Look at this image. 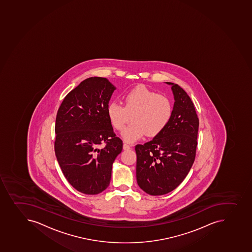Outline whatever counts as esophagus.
I'll use <instances>...</instances> for the list:
<instances>
[{
  "mask_svg": "<svg viewBox=\"0 0 252 252\" xmlns=\"http://www.w3.org/2000/svg\"><path fill=\"white\" fill-rule=\"evenodd\" d=\"M130 148H131V147L129 146V145H128L127 144H123V149H124V150H128V149H130Z\"/></svg>",
  "mask_w": 252,
  "mask_h": 252,
  "instance_id": "34e87169",
  "label": "esophagus"
}]
</instances>
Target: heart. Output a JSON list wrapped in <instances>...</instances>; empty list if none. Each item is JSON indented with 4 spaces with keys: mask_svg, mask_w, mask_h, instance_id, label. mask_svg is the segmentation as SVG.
<instances>
[{
    "mask_svg": "<svg viewBox=\"0 0 252 252\" xmlns=\"http://www.w3.org/2000/svg\"><path fill=\"white\" fill-rule=\"evenodd\" d=\"M172 114V102L167 96L144 87H135L126 93L123 105L113 101L107 107L108 120L118 130L125 127L131 116L132 123L122 132L127 143H134L144 134L158 135L170 123Z\"/></svg>",
    "mask_w": 252,
    "mask_h": 252,
    "instance_id": "obj_1",
    "label": "heart"
}]
</instances>
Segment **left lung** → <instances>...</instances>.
<instances>
[{"mask_svg": "<svg viewBox=\"0 0 252 252\" xmlns=\"http://www.w3.org/2000/svg\"><path fill=\"white\" fill-rule=\"evenodd\" d=\"M171 86L175 103L170 123L151 141L137 144L136 180L148 194H166L176 189L194 162L199 120L194 105L179 85Z\"/></svg>", "mask_w": 252, "mask_h": 252, "instance_id": "obj_1", "label": "left lung"}]
</instances>
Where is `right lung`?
Here are the masks:
<instances>
[{"label": "right lung", "instance_id": "right-lung-1", "mask_svg": "<svg viewBox=\"0 0 252 252\" xmlns=\"http://www.w3.org/2000/svg\"><path fill=\"white\" fill-rule=\"evenodd\" d=\"M116 87L104 77H90L63 98L55 120V152L63 175L85 194L103 192L123 150L107 115ZM106 146L99 148L100 144Z\"/></svg>", "mask_w": 252, "mask_h": 252}]
</instances>
